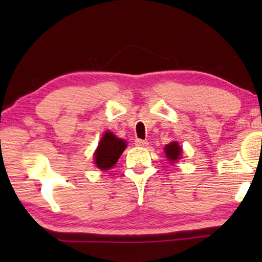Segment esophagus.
Listing matches in <instances>:
<instances>
[{
	"mask_svg": "<svg viewBox=\"0 0 262 262\" xmlns=\"http://www.w3.org/2000/svg\"><path fill=\"white\" fill-rule=\"evenodd\" d=\"M135 145L136 146H141V147H145L148 145V142L147 141H144V140H136L135 141Z\"/></svg>",
	"mask_w": 262,
	"mask_h": 262,
	"instance_id": "obj_1",
	"label": "esophagus"
}]
</instances>
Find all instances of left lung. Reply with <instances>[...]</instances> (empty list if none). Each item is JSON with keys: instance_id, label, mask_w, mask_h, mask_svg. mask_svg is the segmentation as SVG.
<instances>
[{"instance_id": "obj_1", "label": "left lung", "mask_w": 262, "mask_h": 262, "mask_svg": "<svg viewBox=\"0 0 262 262\" xmlns=\"http://www.w3.org/2000/svg\"><path fill=\"white\" fill-rule=\"evenodd\" d=\"M164 152H165L166 158L169 159V161L173 162V161L180 159L181 147L179 146V144H178L177 142H172L164 147Z\"/></svg>"}]
</instances>
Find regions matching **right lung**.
<instances>
[{"mask_svg": "<svg viewBox=\"0 0 262 262\" xmlns=\"http://www.w3.org/2000/svg\"><path fill=\"white\" fill-rule=\"evenodd\" d=\"M126 146L125 141L117 138L111 132L105 133L94 153V161L98 168L108 170L114 166Z\"/></svg>", "mask_w": 262, "mask_h": 262, "instance_id": "right-lung-1", "label": "right lung"}]
</instances>
